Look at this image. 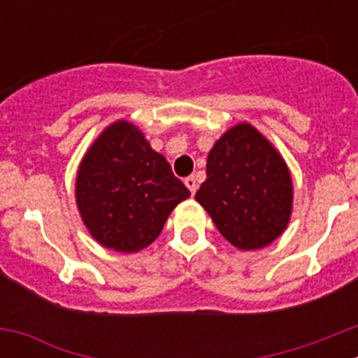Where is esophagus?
Wrapping results in <instances>:
<instances>
[{"mask_svg": "<svg viewBox=\"0 0 358 358\" xmlns=\"http://www.w3.org/2000/svg\"><path fill=\"white\" fill-rule=\"evenodd\" d=\"M185 185L188 186V189H189V192H192V195H194L195 192H197V179H195L194 176L186 177V179H185Z\"/></svg>", "mask_w": 358, "mask_h": 358, "instance_id": "esophagus-1", "label": "esophagus"}]
</instances>
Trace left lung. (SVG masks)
I'll return each instance as SVG.
<instances>
[{"label":"left lung","instance_id":"left-lung-1","mask_svg":"<svg viewBox=\"0 0 358 358\" xmlns=\"http://www.w3.org/2000/svg\"><path fill=\"white\" fill-rule=\"evenodd\" d=\"M206 173L195 199L235 248H265L285 231L292 179L283 157L252 125L240 123L213 145Z\"/></svg>","mask_w":358,"mask_h":358}]
</instances>
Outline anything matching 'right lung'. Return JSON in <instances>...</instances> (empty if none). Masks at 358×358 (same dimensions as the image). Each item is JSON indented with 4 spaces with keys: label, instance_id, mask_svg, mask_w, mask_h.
<instances>
[{
    "label": "right lung",
    "instance_id": "right-lung-1",
    "mask_svg": "<svg viewBox=\"0 0 358 358\" xmlns=\"http://www.w3.org/2000/svg\"><path fill=\"white\" fill-rule=\"evenodd\" d=\"M77 206L103 248L136 252L159 236L173 208L189 197L172 166L129 122L100 134L82 159Z\"/></svg>",
    "mask_w": 358,
    "mask_h": 358
}]
</instances>
